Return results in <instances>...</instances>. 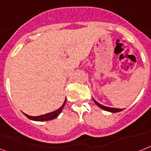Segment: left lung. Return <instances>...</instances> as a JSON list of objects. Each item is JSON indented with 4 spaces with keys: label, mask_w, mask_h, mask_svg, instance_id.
<instances>
[{
    "label": "left lung",
    "mask_w": 151,
    "mask_h": 151,
    "mask_svg": "<svg viewBox=\"0 0 151 151\" xmlns=\"http://www.w3.org/2000/svg\"><path fill=\"white\" fill-rule=\"evenodd\" d=\"M93 100H94L95 103L96 104V105H98L99 107H100L101 109H102L105 110V111H111V112H119V111H121L123 110V109H115V108H110V107H107V106H104V105H101V104H99V102L95 101L94 99H93Z\"/></svg>",
    "instance_id": "left-lung-1"
}]
</instances>
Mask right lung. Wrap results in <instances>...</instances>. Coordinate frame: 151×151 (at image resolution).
<instances>
[{
    "label": "right lung",
    "mask_w": 151,
    "mask_h": 151,
    "mask_svg": "<svg viewBox=\"0 0 151 151\" xmlns=\"http://www.w3.org/2000/svg\"><path fill=\"white\" fill-rule=\"evenodd\" d=\"M65 104H66V101H64V103L63 104V105L61 106L59 109L56 110V111H52V112H50V113H47V114H45V115H42V116H28L26 114H24V115L26 116L27 118H29V119H32V120H35V121H48V120H52L53 119L56 118L57 116L60 114V112L62 111L63 110V107H64Z\"/></svg>",
    "instance_id": "add662e5"
}]
</instances>
